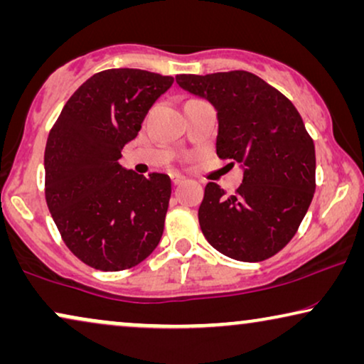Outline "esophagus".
<instances>
[{"instance_id":"obj_1","label":"esophagus","mask_w":364,"mask_h":364,"mask_svg":"<svg viewBox=\"0 0 364 364\" xmlns=\"http://www.w3.org/2000/svg\"><path fill=\"white\" fill-rule=\"evenodd\" d=\"M172 183L173 186H182L183 182H186V177L181 176V173H172Z\"/></svg>"}]
</instances>
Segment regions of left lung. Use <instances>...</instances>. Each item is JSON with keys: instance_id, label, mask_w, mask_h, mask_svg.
Listing matches in <instances>:
<instances>
[{"instance_id": "obj_1", "label": "left lung", "mask_w": 364, "mask_h": 364, "mask_svg": "<svg viewBox=\"0 0 364 364\" xmlns=\"http://www.w3.org/2000/svg\"><path fill=\"white\" fill-rule=\"evenodd\" d=\"M176 81L215 107L217 156L240 164L233 196L205 186L198 223L207 242L240 262H262L295 235L315 193V144L280 91L247 71L181 74Z\"/></svg>"}]
</instances>
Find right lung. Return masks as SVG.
<instances>
[{
    "instance_id": "right-lung-1",
    "label": "right lung",
    "mask_w": 364,
    "mask_h": 364,
    "mask_svg": "<svg viewBox=\"0 0 364 364\" xmlns=\"http://www.w3.org/2000/svg\"><path fill=\"white\" fill-rule=\"evenodd\" d=\"M172 76L107 69L89 77L63 107L44 151L46 202L64 243L102 272L136 267L161 242L172 183L119 164Z\"/></svg>"
}]
</instances>
